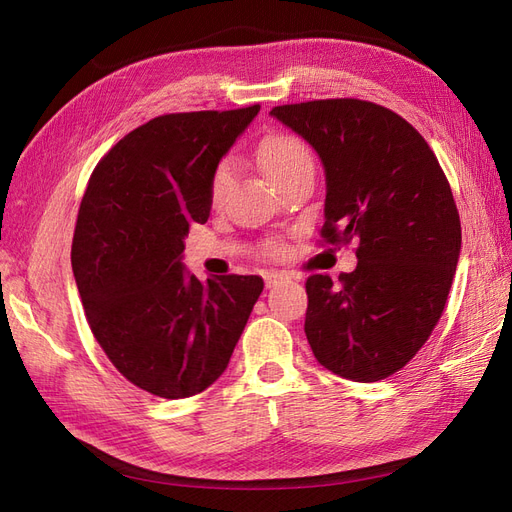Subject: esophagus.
Returning <instances> with one entry per match:
<instances>
[{"instance_id": "1", "label": "esophagus", "mask_w": 512, "mask_h": 512, "mask_svg": "<svg viewBox=\"0 0 512 512\" xmlns=\"http://www.w3.org/2000/svg\"><path fill=\"white\" fill-rule=\"evenodd\" d=\"M284 280H286L284 273H277V271L265 273V286H267V288H273V286H277V284L284 282Z\"/></svg>"}]
</instances>
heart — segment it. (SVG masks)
Instances as JSON below:
<instances>
[{
    "label": "heart",
    "mask_w": 512,
    "mask_h": 512,
    "mask_svg": "<svg viewBox=\"0 0 512 512\" xmlns=\"http://www.w3.org/2000/svg\"><path fill=\"white\" fill-rule=\"evenodd\" d=\"M258 160L265 168V173L280 183L286 177H290L294 170L303 166L314 164L312 151H309L307 143L301 136L292 132H271L262 138L258 145ZM230 177H232V162L228 158L220 160L213 166L211 177H209V203L213 207H220L226 198V192L230 188ZM286 252V245L282 239H265L260 243V254L277 258Z\"/></svg>",
    "instance_id": "obj_1"
}]
</instances>
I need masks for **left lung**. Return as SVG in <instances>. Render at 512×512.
<instances>
[{
	"label": "left lung",
	"mask_w": 512,
	"mask_h": 512,
	"mask_svg": "<svg viewBox=\"0 0 512 512\" xmlns=\"http://www.w3.org/2000/svg\"><path fill=\"white\" fill-rule=\"evenodd\" d=\"M327 173L322 245L356 243L352 273L309 275L305 335L354 382L406 367L444 312L461 250L451 185L425 138L391 108L329 98L273 106Z\"/></svg>",
	"instance_id": "obj_1"
}]
</instances>
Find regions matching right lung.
<instances>
[{
	"label": "right lung",
	"mask_w": 512,
	"mask_h": 512,
	"mask_svg": "<svg viewBox=\"0 0 512 512\" xmlns=\"http://www.w3.org/2000/svg\"><path fill=\"white\" fill-rule=\"evenodd\" d=\"M258 111L151 119L85 188L72 271L89 329L119 374L156 397H192L224 374L265 286L258 275L200 282L181 265L190 226L209 218L211 170Z\"/></svg>",
	"instance_id": "add662e5"
}]
</instances>
